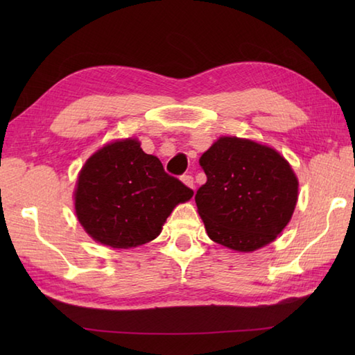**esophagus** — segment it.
Here are the masks:
<instances>
[{"mask_svg":"<svg viewBox=\"0 0 355 355\" xmlns=\"http://www.w3.org/2000/svg\"><path fill=\"white\" fill-rule=\"evenodd\" d=\"M182 182H183L187 187H191V189H195V182H193L192 175H183V177H182Z\"/></svg>","mask_w":355,"mask_h":355,"instance_id":"obj_1","label":"esophagus"}]
</instances>
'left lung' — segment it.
I'll return each mask as SVG.
<instances>
[{"instance_id":"1","label":"left lung","mask_w":355,"mask_h":355,"mask_svg":"<svg viewBox=\"0 0 355 355\" xmlns=\"http://www.w3.org/2000/svg\"><path fill=\"white\" fill-rule=\"evenodd\" d=\"M207 182L195 195L209 238L236 252L270 244L290 223L299 182L290 163L248 139L220 137L200 158Z\"/></svg>"}]
</instances>
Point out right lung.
I'll use <instances>...</instances> for the list:
<instances>
[{
    "label": "right lung",
    "instance_id": "add662e5",
    "mask_svg": "<svg viewBox=\"0 0 355 355\" xmlns=\"http://www.w3.org/2000/svg\"><path fill=\"white\" fill-rule=\"evenodd\" d=\"M193 191L163 169L155 155L143 153L135 139L101 148L82 168L74 209L82 227L97 243L132 248L155 239L177 205Z\"/></svg>",
    "mask_w": 355,
    "mask_h": 355
}]
</instances>
